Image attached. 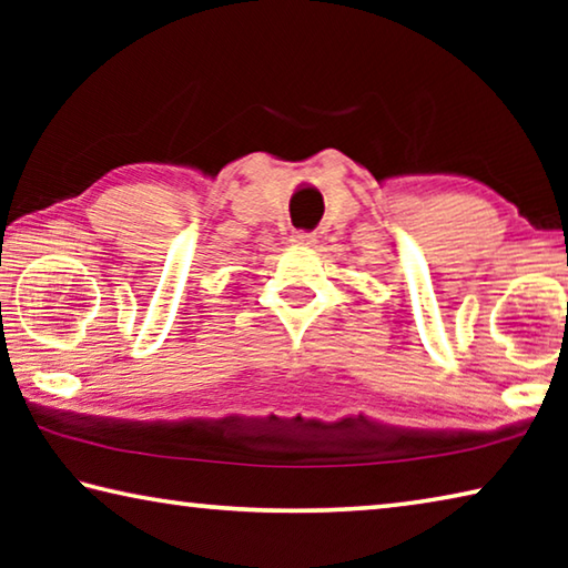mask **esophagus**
<instances>
[{
    "label": "esophagus",
    "mask_w": 568,
    "mask_h": 568,
    "mask_svg": "<svg viewBox=\"0 0 568 568\" xmlns=\"http://www.w3.org/2000/svg\"><path fill=\"white\" fill-rule=\"evenodd\" d=\"M291 243L293 245H303V247H311L315 243V235L313 233H305V230H295L291 235Z\"/></svg>",
    "instance_id": "34e87169"
}]
</instances>
